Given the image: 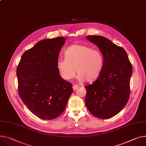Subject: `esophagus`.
<instances>
[{
    "instance_id": "1",
    "label": "esophagus",
    "mask_w": 146,
    "mask_h": 146,
    "mask_svg": "<svg viewBox=\"0 0 146 146\" xmlns=\"http://www.w3.org/2000/svg\"><path fill=\"white\" fill-rule=\"evenodd\" d=\"M79 87V86L78 85H76V84H74L73 86V90L74 91H75V90H76L77 89H78V88Z\"/></svg>"
}]
</instances>
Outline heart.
Wrapping results in <instances>:
<instances>
[{
    "label": "heart",
    "instance_id": "obj_1",
    "mask_svg": "<svg viewBox=\"0 0 146 146\" xmlns=\"http://www.w3.org/2000/svg\"><path fill=\"white\" fill-rule=\"evenodd\" d=\"M65 58L57 61V68L62 78L69 80L76 72L78 80L88 83L95 82L101 74L104 59L101 52L88 46L73 44L66 49Z\"/></svg>",
    "mask_w": 146,
    "mask_h": 146
}]
</instances>
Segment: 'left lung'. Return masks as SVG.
I'll use <instances>...</instances> for the list:
<instances>
[{
	"instance_id": "obj_1",
	"label": "left lung",
	"mask_w": 146,
	"mask_h": 146,
	"mask_svg": "<svg viewBox=\"0 0 146 146\" xmlns=\"http://www.w3.org/2000/svg\"><path fill=\"white\" fill-rule=\"evenodd\" d=\"M100 49L104 58L99 77L85 87V103L90 113L100 119H109L125 107L130 97L131 64L125 50L107 38L87 36Z\"/></svg>"
}]
</instances>
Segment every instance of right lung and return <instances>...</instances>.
Here are the masks:
<instances>
[{"label": "right lung", "instance_id": "obj_1", "mask_svg": "<svg viewBox=\"0 0 146 146\" xmlns=\"http://www.w3.org/2000/svg\"><path fill=\"white\" fill-rule=\"evenodd\" d=\"M66 39L60 36L39 41L23 54L17 68L19 95L30 111L44 120L59 116L73 92L57 61Z\"/></svg>", "mask_w": 146, "mask_h": 146}]
</instances>
